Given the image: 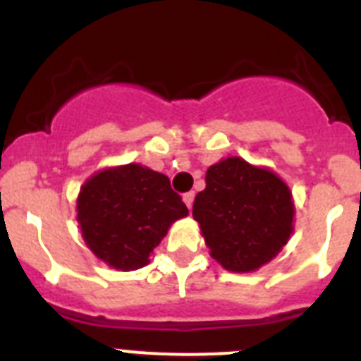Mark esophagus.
<instances>
[{
  "instance_id": "34e87169",
  "label": "esophagus",
  "mask_w": 361,
  "mask_h": 361,
  "mask_svg": "<svg viewBox=\"0 0 361 361\" xmlns=\"http://www.w3.org/2000/svg\"><path fill=\"white\" fill-rule=\"evenodd\" d=\"M184 202H186L188 208H191L193 206V200H195V191H188V193H184Z\"/></svg>"
}]
</instances>
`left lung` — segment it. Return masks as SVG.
Returning a JSON list of instances; mask_svg holds the SVG:
<instances>
[{"instance_id":"8db88e82","label":"left lung","mask_w":361,"mask_h":361,"mask_svg":"<svg viewBox=\"0 0 361 361\" xmlns=\"http://www.w3.org/2000/svg\"><path fill=\"white\" fill-rule=\"evenodd\" d=\"M291 191L275 173L238 157L209 166L193 219L212 257L228 271H255L276 257L293 231Z\"/></svg>"}]
</instances>
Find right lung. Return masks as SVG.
Returning <instances> with one entry per match:
<instances>
[{
    "mask_svg": "<svg viewBox=\"0 0 361 361\" xmlns=\"http://www.w3.org/2000/svg\"><path fill=\"white\" fill-rule=\"evenodd\" d=\"M186 215L170 178L141 164L95 173L78 199L82 238L95 257L121 271L146 266L171 222Z\"/></svg>",
    "mask_w": 361,
    "mask_h": 361,
    "instance_id": "add662e5",
    "label": "right lung"
}]
</instances>
